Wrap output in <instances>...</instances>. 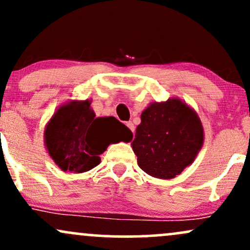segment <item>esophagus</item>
<instances>
[{
  "instance_id": "34e87169",
  "label": "esophagus",
  "mask_w": 250,
  "mask_h": 250,
  "mask_svg": "<svg viewBox=\"0 0 250 250\" xmlns=\"http://www.w3.org/2000/svg\"><path fill=\"white\" fill-rule=\"evenodd\" d=\"M125 125H127V127L129 128V129H130V130L131 131H133V133H134V130H135V127H134V125H133V122H127V123H125Z\"/></svg>"
}]
</instances>
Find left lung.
Instances as JSON below:
<instances>
[{"label": "left lung", "mask_w": 250, "mask_h": 250, "mask_svg": "<svg viewBox=\"0 0 250 250\" xmlns=\"http://www.w3.org/2000/svg\"><path fill=\"white\" fill-rule=\"evenodd\" d=\"M205 141L199 115L179 97L151 102L131 142L137 165L156 179H174L195 161Z\"/></svg>", "instance_id": "obj_1"}]
</instances>
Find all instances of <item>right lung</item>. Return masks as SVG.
<instances>
[{"label":"right lung","instance_id":"right-lung-1","mask_svg":"<svg viewBox=\"0 0 250 250\" xmlns=\"http://www.w3.org/2000/svg\"><path fill=\"white\" fill-rule=\"evenodd\" d=\"M91 100L60 105L44 128V146L63 171L84 173L101 162L108 146L130 141L133 133L114 116L96 117Z\"/></svg>","mask_w":250,"mask_h":250}]
</instances>
